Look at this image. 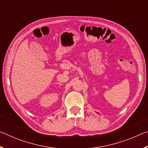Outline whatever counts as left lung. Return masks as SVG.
Returning <instances> with one entry per match:
<instances>
[{
	"label": "left lung",
	"instance_id": "left-lung-1",
	"mask_svg": "<svg viewBox=\"0 0 148 148\" xmlns=\"http://www.w3.org/2000/svg\"><path fill=\"white\" fill-rule=\"evenodd\" d=\"M97 113H98V112H97Z\"/></svg>",
	"mask_w": 148,
	"mask_h": 148
}]
</instances>
